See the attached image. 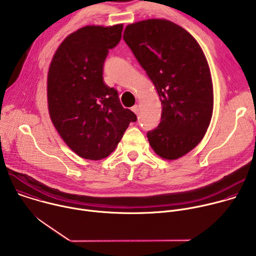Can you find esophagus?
<instances>
[{
  "label": "esophagus",
  "mask_w": 256,
  "mask_h": 256,
  "mask_svg": "<svg viewBox=\"0 0 256 256\" xmlns=\"http://www.w3.org/2000/svg\"><path fill=\"white\" fill-rule=\"evenodd\" d=\"M132 110L136 114H138V105L132 106Z\"/></svg>",
  "instance_id": "34e87169"
}]
</instances>
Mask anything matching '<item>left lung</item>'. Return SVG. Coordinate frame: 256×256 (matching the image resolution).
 Wrapping results in <instances>:
<instances>
[{"label": "left lung", "mask_w": 256, "mask_h": 256, "mask_svg": "<svg viewBox=\"0 0 256 256\" xmlns=\"http://www.w3.org/2000/svg\"><path fill=\"white\" fill-rule=\"evenodd\" d=\"M124 40L161 100V122L147 134L152 149L167 160L184 156L202 140L212 116V83L202 50L186 29L164 19L128 25Z\"/></svg>", "instance_id": "obj_1"}]
</instances>
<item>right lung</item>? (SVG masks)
Returning a JSON list of instances; mask_svg holds the SVG:
<instances>
[{
  "label": "right lung",
  "mask_w": 256,
  "mask_h": 256,
  "mask_svg": "<svg viewBox=\"0 0 256 256\" xmlns=\"http://www.w3.org/2000/svg\"><path fill=\"white\" fill-rule=\"evenodd\" d=\"M124 25L85 26L60 44L50 66V120L70 150L100 160L116 148L136 114L124 108L118 93L103 81L109 50L122 40Z\"/></svg>",
  "instance_id": "right-lung-1"
}]
</instances>
